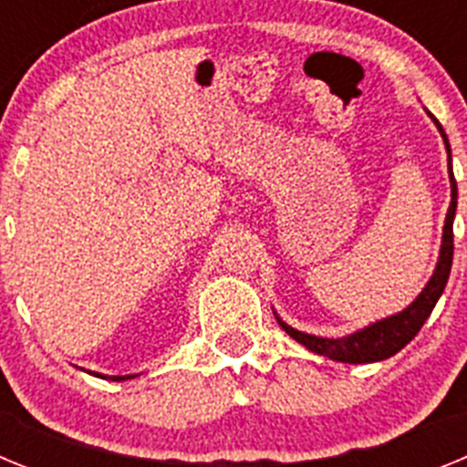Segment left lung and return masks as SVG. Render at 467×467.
<instances>
[{
    "instance_id": "obj_1",
    "label": "left lung",
    "mask_w": 467,
    "mask_h": 467,
    "mask_svg": "<svg viewBox=\"0 0 467 467\" xmlns=\"http://www.w3.org/2000/svg\"><path fill=\"white\" fill-rule=\"evenodd\" d=\"M426 114L432 119V123H435L444 140V150H447L449 156V187H451V203H449L447 217H444L442 245H440V257H437L432 275L428 278L426 287L419 292V296L411 301L410 306L393 313V316L381 317L377 323L365 325V327L356 329V332L344 334V337H317V334L301 332V329L285 323L274 308V316L280 327L290 334L292 339L299 341L301 346H306L311 353L329 358L334 362H346V365H369V362L388 360V358L402 350L419 334V329L423 327V323L428 320L432 308H435L437 299L442 296L444 287H447L453 259V217H456V205H459V187H456V177H453L451 144H449L447 133H444V128L440 126V121L432 117L431 111L426 109Z\"/></svg>"
}]
</instances>
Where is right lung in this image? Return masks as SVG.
<instances>
[{
	"instance_id": "obj_1",
	"label": "right lung",
	"mask_w": 467,
	"mask_h": 467,
	"mask_svg": "<svg viewBox=\"0 0 467 467\" xmlns=\"http://www.w3.org/2000/svg\"><path fill=\"white\" fill-rule=\"evenodd\" d=\"M90 374L98 379H107V381H128V379L138 377V374H126V377H107V374H100V372H90Z\"/></svg>"
}]
</instances>
